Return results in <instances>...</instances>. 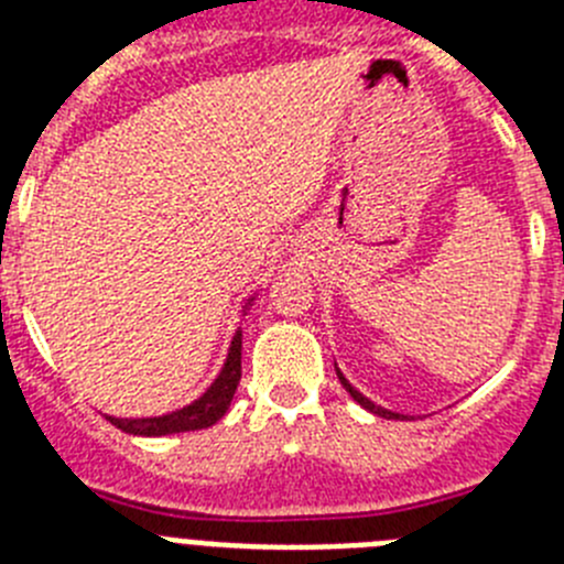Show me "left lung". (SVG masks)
<instances>
[{
  "label": "left lung",
  "instance_id": "8db88e82",
  "mask_svg": "<svg viewBox=\"0 0 564 564\" xmlns=\"http://www.w3.org/2000/svg\"><path fill=\"white\" fill-rule=\"evenodd\" d=\"M336 372H338V370H336ZM338 381H341V387H344V390L350 392V395H352V401H358V403H361L364 410H370V412H372V415H381V417H395V421H403V415H398V412H390V410H383V406H376V403H372V401H370V398H364V395H361V392H358V390H356V387H352V383H350V381H347V378H344V376H341V372H338Z\"/></svg>",
  "mask_w": 564,
  "mask_h": 564
}]
</instances>
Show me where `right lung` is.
Returning a JSON list of instances; mask_svg holds the SVG:
<instances>
[{"label":"right lung","instance_id":"add662e5","mask_svg":"<svg viewBox=\"0 0 564 564\" xmlns=\"http://www.w3.org/2000/svg\"><path fill=\"white\" fill-rule=\"evenodd\" d=\"M242 378V330L231 338L228 347V358L223 364L220 376L214 378V383L203 392L200 398L177 412H169L161 417H107L112 426L129 435L143 437H161V435H177V432H197L208 430L214 423L226 415L231 406V398L237 392V383Z\"/></svg>","mask_w":564,"mask_h":564}]
</instances>
